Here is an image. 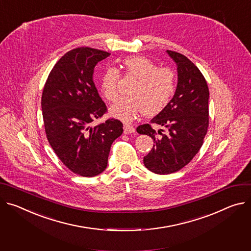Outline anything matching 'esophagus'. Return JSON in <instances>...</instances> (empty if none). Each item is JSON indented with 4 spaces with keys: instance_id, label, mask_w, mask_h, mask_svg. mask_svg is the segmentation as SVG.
<instances>
[{
    "instance_id": "esophagus-1",
    "label": "esophagus",
    "mask_w": 251,
    "mask_h": 251,
    "mask_svg": "<svg viewBox=\"0 0 251 251\" xmlns=\"http://www.w3.org/2000/svg\"><path fill=\"white\" fill-rule=\"evenodd\" d=\"M123 129H124V134H131V133L135 132V128L129 124H125L123 126Z\"/></svg>"
}]
</instances>
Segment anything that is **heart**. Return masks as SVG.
Returning <instances> with one entry per match:
<instances>
[{
	"instance_id": "heart-1",
	"label": "heart",
	"mask_w": 251,
	"mask_h": 251,
	"mask_svg": "<svg viewBox=\"0 0 251 251\" xmlns=\"http://www.w3.org/2000/svg\"><path fill=\"white\" fill-rule=\"evenodd\" d=\"M126 76L134 79L126 97L119 99L110 108L112 116L131 122L142 112L146 117L157 115L171 101L176 90V76L169 68L157 67L143 56H131L123 60ZM119 71L108 67L100 77L99 87L102 95L109 102L118 97Z\"/></svg>"
}]
</instances>
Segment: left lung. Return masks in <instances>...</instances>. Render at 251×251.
Instances as JSON below:
<instances>
[{
  "mask_svg": "<svg viewBox=\"0 0 251 251\" xmlns=\"http://www.w3.org/2000/svg\"><path fill=\"white\" fill-rule=\"evenodd\" d=\"M177 66L175 94L164 110L137 127V132L153 139L151 151L144 157L146 168L156 174L174 173L187 165L200 150L209 125L207 82L198 68L184 55L167 50ZM151 124L169 129L156 132Z\"/></svg>",
  "mask_w": 251,
  "mask_h": 251,
  "instance_id": "obj_1",
  "label": "left lung"
}]
</instances>
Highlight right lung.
<instances>
[{
	"mask_svg": "<svg viewBox=\"0 0 251 251\" xmlns=\"http://www.w3.org/2000/svg\"><path fill=\"white\" fill-rule=\"evenodd\" d=\"M109 55L89 47L67 52L53 67L43 89L47 139L63 164L83 177L106 169L111 145L123 133L122 122L114 118L90 126L107 112L93 73L96 64Z\"/></svg>",
	"mask_w": 251,
	"mask_h": 251,
	"instance_id": "add662e5",
	"label": "right lung"
}]
</instances>
